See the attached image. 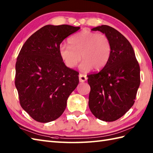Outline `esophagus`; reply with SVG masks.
Returning <instances> with one entry per match:
<instances>
[{"label": "esophagus", "mask_w": 153, "mask_h": 153, "mask_svg": "<svg viewBox=\"0 0 153 153\" xmlns=\"http://www.w3.org/2000/svg\"><path fill=\"white\" fill-rule=\"evenodd\" d=\"M87 79V77L85 76V75L82 74H79V80L80 82H84Z\"/></svg>", "instance_id": "34e87169"}]
</instances>
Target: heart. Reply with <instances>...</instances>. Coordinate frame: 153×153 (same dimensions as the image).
I'll return each instance as SVG.
<instances>
[{
	"mask_svg": "<svg viewBox=\"0 0 153 153\" xmlns=\"http://www.w3.org/2000/svg\"><path fill=\"white\" fill-rule=\"evenodd\" d=\"M68 42L70 46L59 45L58 53L65 66L69 68L76 66L82 56L81 70L86 71L93 68L99 71L108 64L111 58V41L104 33L83 30L71 36Z\"/></svg>",
	"mask_w": 153,
	"mask_h": 153,
	"instance_id": "heart-1",
	"label": "heart"
}]
</instances>
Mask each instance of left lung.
Listing matches in <instances>:
<instances>
[{
	"label": "left lung",
	"instance_id": "obj_1",
	"mask_svg": "<svg viewBox=\"0 0 153 153\" xmlns=\"http://www.w3.org/2000/svg\"><path fill=\"white\" fill-rule=\"evenodd\" d=\"M91 30L109 37L112 53L105 68L87 76L91 87L89 107L96 118L113 122L134 105L140 85V67L131 45L118 31L106 25Z\"/></svg>",
	"mask_w": 153,
	"mask_h": 153
}]
</instances>
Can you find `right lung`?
Returning a JSON list of instances; mask_svg holds the SVG:
<instances>
[{
    "label": "right lung",
    "mask_w": 153,
    "mask_h": 153,
    "mask_svg": "<svg viewBox=\"0 0 153 153\" xmlns=\"http://www.w3.org/2000/svg\"><path fill=\"white\" fill-rule=\"evenodd\" d=\"M80 29L47 25L27 39L16 63L15 85L19 103L35 121L58 118L79 83V73L65 66L58 53L64 39Z\"/></svg>",
    "instance_id": "1"
}]
</instances>
